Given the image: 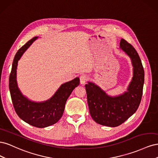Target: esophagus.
Listing matches in <instances>:
<instances>
[{
    "label": "esophagus",
    "instance_id": "esophagus-1",
    "mask_svg": "<svg viewBox=\"0 0 158 158\" xmlns=\"http://www.w3.org/2000/svg\"><path fill=\"white\" fill-rule=\"evenodd\" d=\"M88 80V76L85 74H82L80 76V84H85L86 81Z\"/></svg>",
    "mask_w": 158,
    "mask_h": 158
}]
</instances>
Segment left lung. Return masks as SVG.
<instances>
[{"label":"left lung","mask_w":158,"mask_h":158,"mask_svg":"<svg viewBox=\"0 0 158 158\" xmlns=\"http://www.w3.org/2000/svg\"><path fill=\"white\" fill-rule=\"evenodd\" d=\"M120 49L129 56L133 66V77L127 92L111 96L94 82H88L85 85L91 117L99 125L110 127L121 125L136 111L144 82V69L135 49L123 39L120 42Z\"/></svg>","instance_id":"8db88e82"}]
</instances>
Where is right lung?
<instances>
[{"mask_svg": "<svg viewBox=\"0 0 158 158\" xmlns=\"http://www.w3.org/2000/svg\"><path fill=\"white\" fill-rule=\"evenodd\" d=\"M38 38L33 37L18 51L14 56L9 78V89L13 106L18 117L29 125L37 128H45L54 125L63 116L66 100L74 89L80 84V79L62 84L52 96L44 102L31 101L23 95L18 86L16 70L18 60L24 52Z\"/></svg>", "mask_w": 158, "mask_h": 158, "instance_id": "add662e5", "label": "right lung"}]
</instances>
